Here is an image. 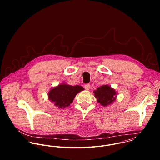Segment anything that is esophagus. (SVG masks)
Returning <instances> with one entry per match:
<instances>
[{"mask_svg": "<svg viewBox=\"0 0 160 160\" xmlns=\"http://www.w3.org/2000/svg\"><path fill=\"white\" fill-rule=\"evenodd\" d=\"M84 88H85V89H86L87 91H89V90L90 89L91 85H90V84H86V85H85Z\"/></svg>", "mask_w": 160, "mask_h": 160, "instance_id": "1", "label": "esophagus"}]
</instances>
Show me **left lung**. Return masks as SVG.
Wrapping results in <instances>:
<instances>
[{"label": "left lung", "mask_w": 160, "mask_h": 160, "mask_svg": "<svg viewBox=\"0 0 160 160\" xmlns=\"http://www.w3.org/2000/svg\"><path fill=\"white\" fill-rule=\"evenodd\" d=\"M94 97L97 98L98 103L103 107H107L116 101L118 95L117 92L110 86L103 85L93 91Z\"/></svg>", "instance_id": "8db88e82"}]
</instances>
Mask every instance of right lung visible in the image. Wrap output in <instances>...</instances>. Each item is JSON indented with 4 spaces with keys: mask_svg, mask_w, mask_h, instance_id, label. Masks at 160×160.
Here are the masks:
<instances>
[{
    "mask_svg": "<svg viewBox=\"0 0 160 160\" xmlns=\"http://www.w3.org/2000/svg\"><path fill=\"white\" fill-rule=\"evenodd\" d=\"M84 90L81 86H73L62 82L50 89L48 92V98L55 107L63 109L70 105L79 92Z\"/></svg>",
    "mask_w": 160,
    "mask_h": 160,
    "instance_id": "obj_1",
    "label": "right lung"
}]
</instances>
